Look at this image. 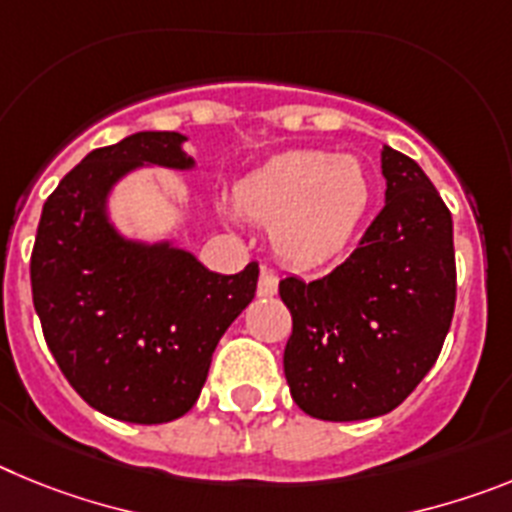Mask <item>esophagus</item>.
I'll list each match as a JSON object with an SVG mask.
<instances>
[{
	"label": "esophagus",
	"instance_id": "1",
	"mask_svg": "<svg viewBox=\"0 0 512 512\" xmlns=\"http://www.w3.org/2000/svg\"><path fill=\"white\" fill-rule=\"evenodd\" d=\"M277 287H279L277 271L269 269V266H261L259 287H256V295H259V297H274V295H277Z\"/></svg>",
	"mask_w": 512,
	"mask_h": 512
}]
</instances>
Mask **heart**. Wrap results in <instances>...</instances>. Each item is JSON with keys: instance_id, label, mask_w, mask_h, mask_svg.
Wrapping results in <instances>:
<instances>
[{"instance_id": "b5f03b06", "label": "heart", "mask_w": 512, "mask_h": 512, "mask_svg": "<svg viewBox=\"0 0 512 512\" xmlns=\"http://www.w3.org/2000/svg\"><path fill=\"white\" fill-rule=\"evenodd\" d=\"M369 205V174L348 153H282L235 187L238 212L271 225L274 251L300 269L336 259Z\"/></svg>"}]
</instances>
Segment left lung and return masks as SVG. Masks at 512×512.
<instances>
[{
  "label": "left lung",
  "instance_id": "8db88e82",
  "mask_svg": "<svg viewBox=\"0 0 512 512\" xmlns=\"http://www.w3.org/2000/svg\"><path fill=\"white\" fill-rule=\"evenodd\" d=\"M384 207L356 251L312 282H279L292 312L284 377L307 415L390 413L436 364L456 305L449 207L413 158L384 146Z\"/></svg>",
  "mask_w": 512,
  "mask_h": 512
}]
</instances>
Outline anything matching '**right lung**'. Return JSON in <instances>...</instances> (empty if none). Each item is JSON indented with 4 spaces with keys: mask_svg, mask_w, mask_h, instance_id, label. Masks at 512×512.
<instances>
[{
    "mask_svg": "<svg viewBox=\"0 0 512 512\" xmlns=\"http://www.w3.org/2000/svg\"><path fill=\"white\" fill-rule=\"evenodd\" d=\"M182 133H135L97 148L45 200L30 282L63 377L94 410L156 425L192 410L212 351L256 295L259 264L215 274L192 253L122 238L107 194L143 164L192 169Z\"/></svg>",
    "mask_w": 512,
    "mask_h": 512,
    "instance_id": "1",
    "label": "right lung"
}]
</instances>
